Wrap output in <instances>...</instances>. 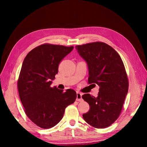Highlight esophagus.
Returning <instances> with one entry per match:
<instances>
[{"instance_id": "esophagus-1", "label": "esophagus", "mask_w": 147, "mask_h": 147, "mask_svg": "<svg viewBox=\"0 0 147 147\" xmlns=\"http://www.w3.org/2000/svg\"><path fill=\"white\" fill-rule=\"evenodd\" d=\"M82 94L80 92H77V101H82Z\"/></svg>"}]
</instances>
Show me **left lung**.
Instances as JSON below:
<instances>
[{
    "instance_id": "8db88e82",
    "label": "left lung",
    "mask_w": 147,
    "mask_h": 147,
    "mask_svg": "<svg viewBox=\"0 0 147 147\" xmlns=\"http://www.w3.org/2000/svg\"><path fill=\"white\" fill-rule=\"evenodd\" d=\"M76 49L88 64V84L99 86L97 97L82 96L90 105L83 118L92 127H107L119 117L127 94L129 82L123 62L118 53L104 42L77 45Z\"/></svg>"
}]
</instances>
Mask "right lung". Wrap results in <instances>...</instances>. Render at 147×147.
<instances>
[{
	"label": "right lung",
	"mask_w": 147,
	"mask_h": 147,
	"mask_svg": "<svg viewBox=\"0 0 147 147\" xmlns=\"http://www.w3.org/2000/svg\"><path fill=\"white\" fill-rule=\"evenodd\" d=\"M74 47L44 43L31 50L22 65L17 85L27 117L43 129L51 128L63 118L65 108L73 104L77 93L51 87L61 61Z\"/></svg>",
	"instance_id": "right-lung-1"
}]
</instances>
